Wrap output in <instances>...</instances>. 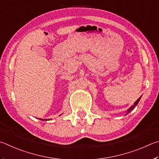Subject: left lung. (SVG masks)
Returning a JSON list of instances; mask_svg holds the SVG:
<instances>
[{
    "label": "left lung",
    "instance_id": "left-lung-1",
    "mask_svg": "<svg viewBox=\"0 0 159 159\" xmlns=\"http://www.w3.org/2000/svg\"><path fill=\"white\" fill-rule=\"evenodd\" d=\"M140 98H141V96L140 97V98H139L137 101H136L135 102H134V104H133L132 106H130V108H129V109L127 110V111H126V115H127L128 114H129V112H131V111L134 109V108L136 107V105H137L138 104V102H139V101H140Z\"/></svg>",
    "mask_w": 159,
    "mask_h": 159
}]
</instances>
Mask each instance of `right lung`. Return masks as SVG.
Wrapping results in <instances>:
<instances>
[{
    "label": "right lung",
    "mask_w": 159,
    "mask_h": 159,
    "mask_svg": "<svg viewBox=\"0 0 159 159\" xmlns=\"http://www.w3.org/2000/svg\"><path fill=\"white\" fill-rule=\"evenodd\" d=\"M40 119V120H43V121H44V120H45V121H47V120H49V119Z\"/></svg>",
    "instance_id": "obj_1"
}]
</instances>
